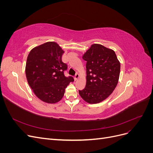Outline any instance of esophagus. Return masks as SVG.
<instances>
[{"mask_svg": "<svg viewBox=\"0 0 153 153\" xmlns=\"http://www.w3.org/2000/svg\"><path fill=\"white\" fill-rule=\"evenodd\" d=\"M78 78H79V75H78V73H76V75H75V76H74V78H75V80H76Z\"/></svg>", "mask_w": 153, "mask_h": 153, "instance_id": "1", "label": "esophagus"}]
</instances>
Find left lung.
<instances>
[{
  "label": "left lung",
  "instance_id": "8db88e82",
  "mask_svg": "<svg viewBox=\"0 0 153 153\" xmlns=\"http://www.w3.org/2000/svg\"><path fill=\"white\" fill-rule=\"evenodd\" d=\"M82 59L86 61V84L79 94L87 103H100L116 87L120 62L114 50L99 44L91 45Z\"/></svg>",
  "mask_w": 153,
  "mask_h": 153
}]
</instances>
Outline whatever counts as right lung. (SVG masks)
Wrapping results in <instances>:
<instances>
[{
    "label": "right lung",
    "instance_id": "add662e5",
    "mask_svg": "<svg viewBox=\"0 0 153 153\" xmlns=\"http://www.w3.org/2000/svg\"><path fill=\"white\" fill-rule=\"evenodd\" d=\"M64 51L55 42H47L32 49L27 57L25 74L35 95L44 102L55 103L64 96L71 76H66L68 66L62 61Z\"/></svg>",
    "mask_w": 153,
    "mask_h": 153
}]
</instances>
